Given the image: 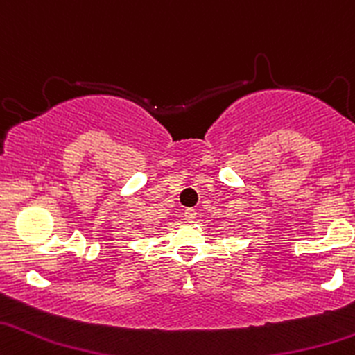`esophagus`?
<instances>
[{
	"mask_svg": "<svg viewBox=\"0 0 355 355\" xmlns=\"http://www.w3.org/2000/svg\"><path fill=\"white\" fill-rule=\"evenodd\" d=\"M196 209H194V208H186L184 209V220L186 221H194V220H196Z\"/></svg>",
	"mask_w": 355,
	"mask_h": 355,
	"instance_id": "34e87169",
	"label": "esophagus"
}]
</instances>
